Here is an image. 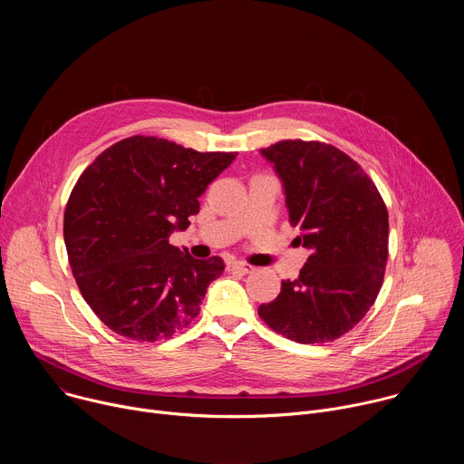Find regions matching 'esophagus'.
Returning <instances> with one entry per match:
<instances>
[{
    "mask_svg": "<svg viewBox=\"0 0 464 464\" xmlns=\"http://www.w3.org/2000/svg\"><path fill=\"white\" fill-rule=\"evenodd\" d=\"M229 270L240 272V274H251L253 266H251V264H246V262H231L229 264Z\"/></svg>",
    "mask_w": 464,
    "mask_h": 464,
    "instance_id": "obj_1",
    "label": "esophagus"
}]
</instances>
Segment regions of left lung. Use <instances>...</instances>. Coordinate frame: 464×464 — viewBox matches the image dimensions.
<instances>
[{
    "label": "left lung",
    "mask_w": 464,
    "mask_h": 464,
    "mask_svg": "<svg viewBox=\"0 0 464 464\" xmlns=\"http://www.w3.org/2000/svg\"><path fill=\"white\" fill-rule=\"evenodd\" d=\"M260 154L283 183L290 224L299 226L310 256L258 315L292 342H334L362 321L382 288L385 204L363 169L333 145L279 141Z\"/></svg>",
    "instance_id": "1"
}]
</instances>
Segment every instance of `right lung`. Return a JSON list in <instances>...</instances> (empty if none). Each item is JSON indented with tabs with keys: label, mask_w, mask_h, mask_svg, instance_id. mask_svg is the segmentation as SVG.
I'll use <instances>...</instances> for the list:
<instances>
[{
	"label": "right lung",
	"mask_w": 464,
	"mask_h": 464,
	"mask_svg": "<svg viewBox=\"0 0 464 464\" xmlns=\"http://www.w3.org/2000/svg\"><path fill=\"white\" fill-rule=\"evenodd\" d=\"M235 158L134 136L81 174L65 206L63 242L82 297L115 334L170 338L200 312L226 264L194 258L169 237L188 227L198 198Z\"/></svg>",
	"instance_id": "add662e5"
}]
</instances>
